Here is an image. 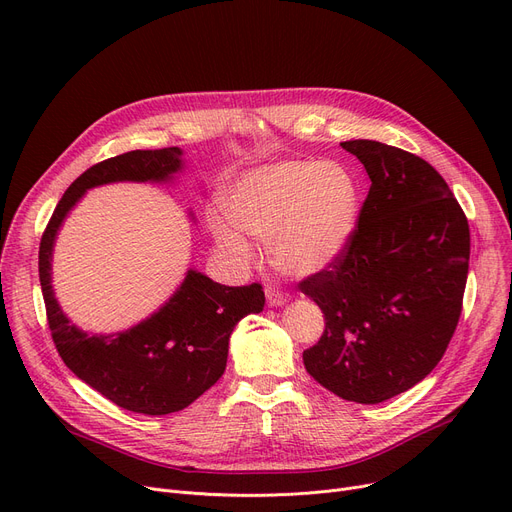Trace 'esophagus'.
I'll return each mask as SVG.
<instances>
[{"instance_id": "esophagus-1", "label": "esophagus", "mask_w": 512, "mask_h": 512, "mask_svg": "<svg viewBox=\"0 0 512 512\" xmlns=\"http://www.w3.org/2000/svg\"><path fill=\"white\" fill-rule=\"evenodd\" d=\"M265 297H267V305H270V307H282V305L288 303V294L278 290L276 286H267Z\"/></svg>"}]
</instances>
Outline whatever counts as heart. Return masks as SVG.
<instances>
[{"mask_svg":"<svg viewBox=\"0 0 512 512\" xmlns=\"http://www.w3.org/2000/svg\"><path fill=\"white\" fill-rule=\"evenodd\" d=\"M230 222L211 218L215 245L236 261L251 259V234L267 240L280 272L311 276L351 242L361 211L355 174L336 161L288 159L240 174L226 191Z\"/></svg>","mask_w":512,"mask_h":512,"instance_id":"heart-1","label":"heart"}]
</instances>
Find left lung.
Masks as SVG:
<instances>
[{
	"mask_svg": "<svg viewBox=\"0 0 512 512\" xmlns=\"http://www.w3.org/2000/svg\"><path fill=\"white\" fill-rule=\"evenodd\" d=\"M371 180L346 251L299 288L326 317L303 353L311 378L378 405L419 384L459 324L471 236L446 180L425 159L378 141H344Z\"/></svg>",
	"mask_w": 512,
	"mask_h": 512,
	"instance_id": "obj_1",
	"label": "left lung"
}]
</instances>
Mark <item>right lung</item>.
Returning a JSON list of instances; mask_svg holds the SVG:
<instances>
[{
    "label": "right lung",
    "mask_w": 512,
    "mask_h": 512,
    "mask_svg": "<svg viewBox=\"0 0 512 512\" xmlns=\"http://www.w3.org/2000/svg\"><path fill=\"white\" fill-rule=\"evenodd\" d=\"M182 149L128 151L80 174L60 199L39 247V280L53 344L76 378L114 405L143 415L186 409L222 378L230 334L263 311L261 284L224 286L188 270L170 301L118 334H87L60 309L51 286L53 242L68 211L89 188L110 182H170L182 170Z\"/></svg>",
    "instance_id": "obj_1"
}]
</instances>
